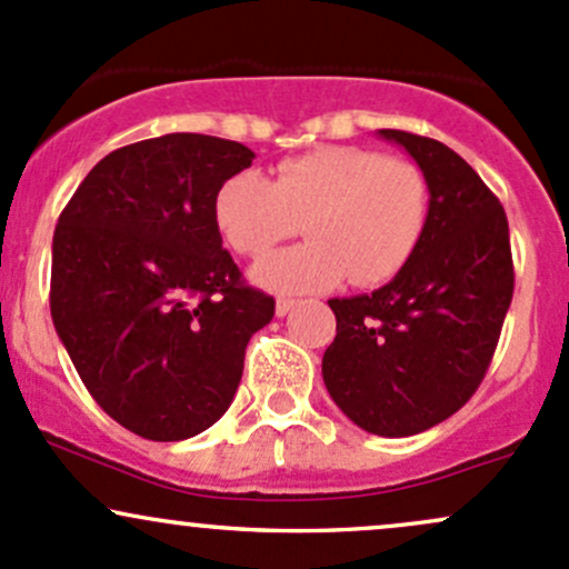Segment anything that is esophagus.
Segmentation results:
<instances>
[{
	"label": "esophagus",
	"instance_id": "34e87169",
	"mask_svg": "<svg viewBox=\"0 0 569 569\" xmlns=\"http://www.w3.org/2000/svg\"><path fill=\"white\" fill-rule=\"evenodd\" d=\"M295 305H297V299H291V297H280L278 302H274V316L283 318L286 313H289L291 308H295Z\"/></svg>",
	"mask_w": 569,
	"mask_h": 569
}]
</instances>
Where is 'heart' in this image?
I'll list each match as a JSON object with an SVG mask.
<instances>
[{"label": "heart", "instance_id": "1", "mask_svg": "<svg viewBox=\"0 0 569 569\" xmlns=\"http://www.w3.org/2000/svg\"><path fill=\"white\" fill-rule=\"evenodd\" d=\"M429 218V183L413 161L327 146L280 161L274 178L240 170L218 186L213 221L242 256H264L302 221L308 242L267 256L256 286L283 295L391 280L413 259Z\"/></svg>", "mask_w": 569, "mask_h": 569}]
</instances>
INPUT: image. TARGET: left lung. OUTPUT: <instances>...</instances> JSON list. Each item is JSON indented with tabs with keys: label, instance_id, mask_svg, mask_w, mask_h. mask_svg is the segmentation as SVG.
Masks as SVG:
<instances>
[{
	"label": "left lung",
	"instance_id": "1",
	"mask_svg": "<svg viewBox=\"0 0 569 569\" xmlns=\"http://www.w3.org/2000/svg\"><path fill=\"white\" fill-rule=\"evenodd\" d=\"M378 137L405 148L427 178V229L389 283L329 299L337 335L321 372L356 427L408 437L476 395L513 299V259L502 204L459 153L399 129Z\"/></svg>",
	"mask_w": 569,
	"mask_h": 569
}]
</instances>
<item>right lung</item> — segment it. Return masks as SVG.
<instances>
[{
    "instance_id": "right-lung-1",
    "label": "right lung",
    "mask_w": 569,
    "mask_h": 569,
    "mask_svg": "<svg viewBox=\"0 0 569 569\" xmlns=\"http://www.w3.org/2000/svg\"><path fill=\"white\" fill-rule=\"evenodd\" d=\"M240 142L174 132L104 156L53 232L51 316L99 408L156 442L227 413L274 299L240 280L213 221Z\"/></svg>"
}]
</instances>
